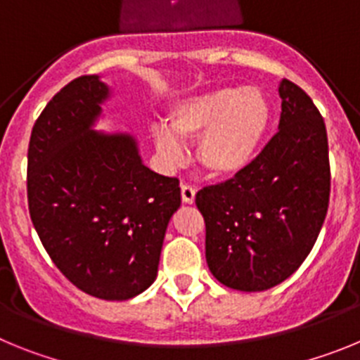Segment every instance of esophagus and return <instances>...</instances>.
I'll return each instance as SVG.
<instances>
[{"instance_id":"1","label":"esophagus","mask_w":360,"mask_h":360,"mask_svg":"<svg viewBox=\"0 0 360 360\" xmlns=\"http://www.w3.org/2000/svg\"><path fill=\"white\" fill-rule=\"evenodd\" d=\"M195 196H196V189L189 184H184L182 186V200L184 203H193L195 202Z\"/></svg>"}]
</instances>
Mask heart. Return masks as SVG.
Listing matches in <instances>:
<instances>
[{
    "mask_svg": "<svg viewBox=\"0 0 360 360\" xmlns=\"http://www.w3.org/2000/svg\"><path fill=\"white\" fill-rule=\"evenodd\" d=\"M272 103L256 86L218 88L173 104L167 128H153V141L167 165L186 157L184 142L196 141V160L214 178L247 171L262 151L272 124Z\"/></svg>",
    "mask_w": 360,
    "mask_h": 360,
    "instance_id": "obj_1",
    "label": "heart"
}]
</instances>
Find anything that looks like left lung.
<instances>
[{
	"label": "left lung",
	"mask_w": 360,
	"mask_h": 360,
	"mask_svg": "<svg viewBox=\"0 0 360 360\" xmlns=\"http://www.w3.org/2000/svg\"><path fill=\"white\" fill-rule=\"evenodd\" d=\"M281 119L249 169L203 187L209 270L225 287L262 292L290 278L319 236L330 202L326 126L297 84H279Z\"/></svg>",
	"instance_id": "8db88e82"
}]
</instances>
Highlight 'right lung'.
Instances as JSON below:
<instances>
[{
    "label": "right lung",
    "instance_id": "right-lung-1",
    "mask_svg": "<svg viewBox=\"0 0 360 360\" xmlns=\"http://www.w3.org/2000/svg\"><path fill=\"white\" fill-rule=\"evenodd\" d=\"M110 88L82 75L57 91L32 128L28 211L56 266L79 290L126 301L155 281L178 178L142 164L126 133L91 129Z\"/></svg>",
    "mask_w": 360,
    "mask_h": 360
}]
</instances>
